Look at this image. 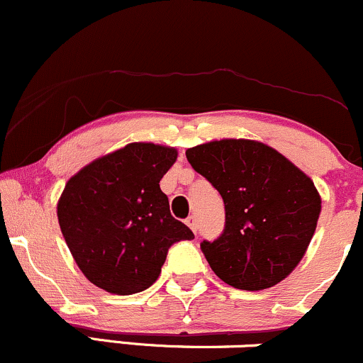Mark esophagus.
Instances as JSON below:
<instances>
[{"mask_svg":"<svg viewBox=\"0 0 363 363\" xmlns=\"http://www.w3.org/2000/svg\"><path fill=\"white\" fill-rule=\"evenodd\" d=\"M186 224H188L189 229L193 230L194 234H196V230H198V218H196V215H191V217H188Z\"/></svg>","mask_w":363,"mask_h":363,"instance_id":"esophagus-1","label":"esophagus"}]
</instances>
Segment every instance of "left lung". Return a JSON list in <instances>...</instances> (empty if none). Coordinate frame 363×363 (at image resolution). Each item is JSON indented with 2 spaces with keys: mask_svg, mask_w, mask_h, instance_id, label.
Masks as SVG:
<instances>
[{
  "mask_svg": "<svg viewBox=\"0 0 363 363\" xmlns=\"http://www.w3.org/2000/svg\"><path fill=\"white\" fill-rule=\"evenodd\" d=\"M186 157L225 205L224 233L201 242L213 272L246 291L272 288L288 277L303 258L320 215L312 179L253 139L203 143Z\"/></svg>",
  "mask_w": 363,
  "mask_h": 363,
  "instance_id": "8db88e82",
  "label": "left lung"
}]
</instances>
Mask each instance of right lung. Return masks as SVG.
Returning <instances> with one entry per match:
<instances>
[{
    "instance_id": "right-lung-1",
    "label": "right lung",
    "mask_w": 363,
    "mask_h": 363,
    "mask_svg": "<svg viewBox=\"0 0 363 363\" xmlns=\"http://www.w3.org/2000/svg\"><path fill=\"white\" fill-rule=\"evenodd\" d=\"M177 150L130 143L96 158L67 181L58 224L81 272L98 288L133 294L150 288L174 242L193 240L170 215L160 181Z\"/></svg>"
}]
</instances>
